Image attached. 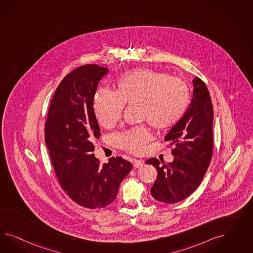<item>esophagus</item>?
Masks as SVG:
<instances>
[{
	"mask_svg": "<svg viewBox=\"0 0 253 253\" xmlns=\"http://www.w3.org/2000/svg\"><path fill=\"white\" fill-rule=\"evenodd\" d=\"M132 165H133L134 168H140V167H142L144 165V162H143V161L134 160V161H132Z\"/></svg>",
	"mask_w": 253,
	"mask_h": 253,
	"instance_id": "esophagus-1",
	"label": "esophagus"
}]
</instances>
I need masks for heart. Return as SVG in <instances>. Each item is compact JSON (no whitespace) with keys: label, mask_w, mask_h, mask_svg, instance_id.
Instances as JSON below:
<instances>
[{"label":"heart","mask_w":253,"mask_h":253,"mask_svg":"<svg viewBox=\"0 0 253 253\" xmlns=\"http://www.w3.org/2000/svg\"><path fill=\"white\" fill-rule=\"evenodd\" d=\"M117 92L101 88L93 100L98 123L107 129L114 127L123 115L124 105H138L140 117L154 128L166 130L184 116L190 101L185 82L153 69H136L118 81ZM151 134L146 126L133 127L117 134L119 147L132 154L142 153Z\"/></svg>","instance_id":"obj_1"}]
</instances>
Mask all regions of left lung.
Here are the masks:
<instances>
[{
  "instance_id": "obj_1",
  "label": "left lung",
  "mask_w": 253,
  "mask_h": 253,
  "mask_svg": "<svg viewBox=\"0 0 253 253\" xmlns=\"http://www.w3.org/2000/svg\"><path fill=\"white\" fill-rule=\"evenodd\" d=\"M194 92L189 107L172 126L165 141L174 148V160L149 159L158 171L150 192L154 199L163 203H177L188 198L199 186L207 171L213 152V107L207 86L199 78L193 80Z\"/></svg>"
}]
</instances>
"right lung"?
<instances>
[{
    "label": "right lung",
    "mask_w": 253,
    "mask_h": 253,
    "mask_svg": "<svg viewBox=\"0 0 253 253\" xmlns=\"http://www.w3.org/2000/svg\"><path fill=\"white\" fill-rule=\"evenodd\" d=\"M107 71L89 64L66 75L51 99L44 127L46 146L59 184L74 202L88 209L112 203L132 168L122 157H113L102 165L92 154V141L101 135L93 98Z\"/></svg>",
    "instance_id": "right-lung-1"
}]
</instances>
